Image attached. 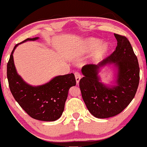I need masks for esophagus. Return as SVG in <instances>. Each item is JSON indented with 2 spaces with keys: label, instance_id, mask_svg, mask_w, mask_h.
Wrapping results in <instances>:
<instances>
[{
  "label": "esophagus",
  "instance_id": "1",
  "mask_svg": "<svg viewBox=\"0 0 147 147\" xmlns=\"http://www.w3.org/2000/svg\"><path fill=\"white\" fill-rule=\"evenodd\" d=\"M75 79H76V81H77V83H79L80 79H81V75L79 74V72H75Z\"/></svg>",
  "mask_w": 147,
  "mask_h": 147
}]
</instances>
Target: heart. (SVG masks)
<instances>
[{"mask_svg":"<svg viewBox=\"0 0 147 147\" xmlns=\"http://www.w3.org/2000/svg\"><path fill=\"white\" fill-rule=\"evenodd\" d=\"M100 44V40L96 39V38H90L85 42L83 52H85V53L91 52L96 49L92 54L93 59L94 60H99L105 56L108 51V49H109L107 44L103 43L98 46Z\"/></svg>","mask_w":147,"mask_h":147,"instance_id":"1","label":"heart"}]
</instances>
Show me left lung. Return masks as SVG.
<instances>
[{"label": "left lung", "mask_w": 147, "mask_h": 147, "mask_svg": "<svg viewBox=\"0 0 147 147\" xmlns=\"http://www.w3.org/2000/svg\"><path fill=\"white\" fill-rule=\"evenodd\" d=\"M116 49L98 65L87 64L79 81L83 101L89 111L97 118L111 117L121 113L134 98L140 81L138 58L125 36L114 34ZM115 63L118 67V85L112 88L100 83L97 77L100 67Z\"/></svg>", "instance_id": "left-lung-1"}]
</instances>
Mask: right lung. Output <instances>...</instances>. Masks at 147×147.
<instances>
[{
    "mask_svg": "<svg viewBox=\"0 0 147 147\" xmlns=\"http://www.w3.org/2000/svg\"><path fill=\"white\" fill-rule=\"evenodd\" d=\"M38 37L26 40H35ZM19 44L15 46L7 66L9 86L15 100L28 115L35 119L53 121L62 115L70 87L76 85L74 74L57 76L46 84L38 87L28 85L17 73L13 53Z\"/></svg>",
    "mask_w": 147,
    "mask_h": 147,
    "instance_id": "obj_1",
    "label": "right lung"
}]
</instances>
